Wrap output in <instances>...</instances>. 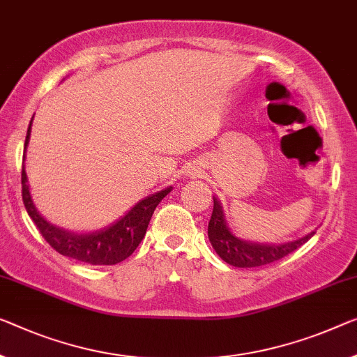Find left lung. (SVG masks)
<instances>
[{"instance_id": "8db88e82", "label": "left lung", "mask_w": 357, "mask_h": 357, "mask_svg": "<svg viewBox=\"0 0 357 357\" xmlns=\"http://www.w3.org/2000/svg\"><path fill=\"white\" fill-rule=\"evenodd\" d=\"M314 233L316 231H311L310 234L303 236V238L284 244H259L250 243V241H243L236 238L229 231V228L227 227V220H225L220 201L217 197H213V211L211 215L209 228H207L209 241L218 257L229 263V265L238 268L263 266L268 265V263L281 260L282 257L289 255L290 252L301 248Z\"/></svg>"}]
</instances>
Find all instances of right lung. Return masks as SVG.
<instances>
[{
  "label": "right lung",
  "instance_id": "add662e5",
  "mask_svg": "<svg viewBox=\"0 0 357 357\" xmlns=\"http://www.w3.org/2000/svg\"><path fill=\"white\" fill-rule=\"evenodd\" d=\"M31 121L25 137L24 161L25 150L30 142ZM171 190L172 186H169V188L158 191V193L137 202L123 218L109 225L108 228L100 229V231L71 233L56 227V225H51L40 215L31 201L29 183H26V172L25 167L22 166V199H24L25 209L33 223L36 225V228L40 229L43 238L59 254L78 261L89 263V265H116V263L128 259L129 255H132V252L139 248L142 239L145 238L148 223L151 220L156 206L162 201L164 196L171 193Z\"/></svg>",
  "mask_w": 357,
  "mask_h": 357
}]
</instances>
